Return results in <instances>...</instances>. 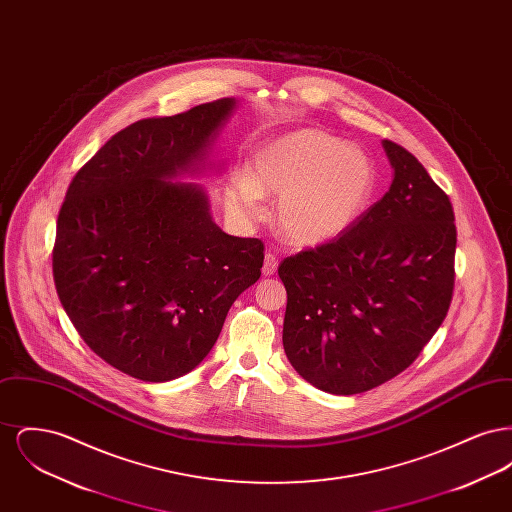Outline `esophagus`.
<instances>
[{
  "instance_id": "34e87169",
  "label": "esophagus",
  "mask_w": 512,
  "mask_h": 512,
  "mask_svg": "<svg viewBox=\"0 0 512 512\" xmlns=\"http://www.w3.org/2000/svg\"><path fill=\"white\" fill-rule=\"evenodd\" d=\"M276 268H278V259H276L274 253L268 251L267 255H265V263H263V274L265 276H272L276 272Z\"/></svg>"
}]
</instances>
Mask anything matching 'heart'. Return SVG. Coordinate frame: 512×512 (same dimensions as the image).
Segmentation results:
<instances>
[{"instance_id": "heart-1", "label": "heart", "mask_w": 512, "mask_h": 512, "mask_svg": "<svg viewBox=\"0 0 512 512\" xmlns=\"http://www.w3.org/2000/svg\"><path fill=\"white\" fill-rule=\"evenodd\" d=\"M376 171L361 147L317 128H301L257 147L247 176L224 188L226 209L240 220L263 217V197L278 195L276 224L297 245L336 240L365 211Z\"/></svg>"}]
</instances>
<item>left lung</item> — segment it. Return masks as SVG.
I'll list each match as a JSON object with an SVG mask.
<instances>
[{"label": "left lung", "mask_w": 512, "mask_h": 512, "mask_svg": "<svg viewBox=\"0 0 512 512\" xmlns=\"http://www.w3.org/2000/svg\"><path fill=\"white\" fill-rule=\"evenodd\" d=\"M393 180L341 236L286 257L284 351L315 388L372 390L414 363L455 286L453 205L413 153L384 140Z\"/></svg>", "instance_id": "8db88e82"}]
</instances>
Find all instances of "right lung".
<instances>
[{"label": "right lung", "mask_w": 512, "mask_h": 512, "mask_svg": "<svg viewBox=\"0 0 512 512\" xmlns=\"http://www.w3.org/2000/svg\"><path fill=\"white\" fill-rule=\"evenodd\" d=\"M222 98L117 132L74 174L57 217L53 280L65 313L105 363L144 382L199 365L238 295L261 276L265 245L222 232L199 184Z\"/></svg>", "instance_id": "add662e5"}]
</instances>
